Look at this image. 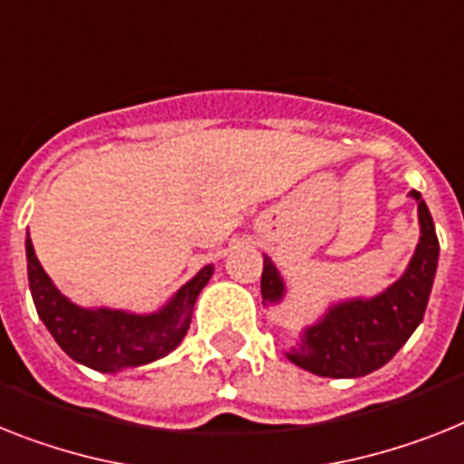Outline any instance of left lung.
Listing matches in <instances>:
<instances>
[{
    "label": "left lung",
    "instance_id": "8db88e82",
    "mask_svg": "<svg viewBox=\"0 0 464 464\" xmlns=\"http://www.w3.org/2000/svg\"><path fill=\"white\" fill-rule=\"evenodd\" d=\"M411 197L417 201L420 241L405 273L377 296L329 305L315 324L304 329L298 346L286 353L294 365L320 377H365L392 361L422 323L439 266V239L420 191L412 189ZM285 292V279L273 260L263 256V301L279 304Z\"/></svg>",
    "mask_w": 464,
    "mask_h": 464
}]
</instances>
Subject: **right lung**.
I'll return each mask as SVG.
<instances>
[{"instance_id":"1","label":"right lung","mask_w":464,"mask_h":464,"mask_svg":"<svg viewBox=\"0 0 464 464\" xmlns=\"http://www.w3.org/2000/svg\"><path fill=\"white\" fill-rule=\"evenodd\" d=\"M28 282L37 315L63 351L97 372H118L149 365L179 346L191 323L198 294L208 285L213 266L201 267L166 305L149 315L128 310L82 308L53 286L25 239Z\"/></svg>"}]
</instances>
